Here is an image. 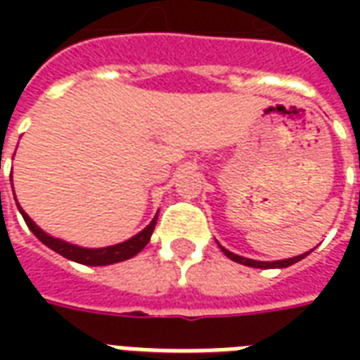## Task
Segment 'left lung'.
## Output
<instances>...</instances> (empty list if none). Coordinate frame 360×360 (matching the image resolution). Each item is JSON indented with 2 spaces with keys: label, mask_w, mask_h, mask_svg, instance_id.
Listing matches in <instances>:
<instances>
[{
  "label": "left lung",
  "mask_w": 360,
  "mask_h": 360,
  "mask_svg": "<svg viewBox=\"0 0 360 360\" xmlns=\"http://www.w3.org/2000/svg\"><path fill=\"white\" fill-rule=\"evenodd\" d=\"M219 245V243H218ZM219 249H221V252L226 255L227 258H231L233 262H239V264H245V266H250V268H287V266L295 264V262H299V260H302V258L307 257L309 252H304V255H299V257H293V258H285V260H276V262H260V260H252V258H245V257H239V255H235V252H231V250L224 249L221 245H219Z\"/></svg>",
  "instance_id": "left-lung-1"
}]
</instances>
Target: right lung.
<instances>
[{
    "label": "right lung",
    "mask_w": 360,
    "mask_h": 360,
    "mask_svg": "<svg viewBox=\"0 0 360 360\" xmlns=\"http://www.w3.org/2000/svg\"><path fill=\"white\" fill-rule=\"evenodd\" d=\"M15 200H17V198H15ZM17 206H19V212L22 214L25 221H27L28 229H30L46 247H50L51 250H56L61 257H65L69 258V260H73V262H79V264L84 266H108L136 257V255L148 245L150 237H152V231H154V227H156L158 221V216H154V219L142 229L141 233H136L134 237H131V239H127V241L123 243L111 245V247H103V249H84V247H79V245H73V243L56 239V237H51V235H48L46 231H42L32 219L28 218V214L20 208V204H17Z\"/></svg>",
    "instance_id": "add662e5"
}]
</instances>
